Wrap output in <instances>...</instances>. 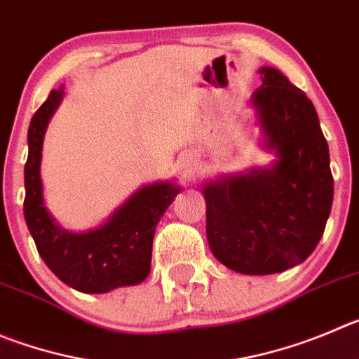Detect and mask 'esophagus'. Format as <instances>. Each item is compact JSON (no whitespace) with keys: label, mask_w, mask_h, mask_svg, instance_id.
<instances>
[{"label":"esophagus","mask_w":359,"mask_h":359,"mask_svg":"<svg viewBox=\"0 0 359 359\" xmlns=\"http://www.w3.org/2000/svg\"><path fill=\"white\" fill-rule=\"evenodd\" d=\"M196 168V157L193 154H184L179 159V170L186 175H191V172H195Z\"/></svg>","instance_id":"esophagus-1"}]
</instances>
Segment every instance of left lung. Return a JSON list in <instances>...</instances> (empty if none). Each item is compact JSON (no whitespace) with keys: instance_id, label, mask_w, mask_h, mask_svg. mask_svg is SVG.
Wrapping results in <instances>:
<instances>
[{"instance_id":"8db88e82","label":"left lung","mask_w":359,"mask_h":359,"mask_svg":"<svg viewBox=\"0 0 359 359\" xmlns=\"http://www.w3.org/2000/svg\"><path fill=\"white\" fill-rule=\"evenodd\" d=\"M250 106L266 166L202 184L207 241L223 266L241 274H274L304 262L323 237L333 203L330 149L306 93L274 67Z\"/></svg>"}]
</instances>
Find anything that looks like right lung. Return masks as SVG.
<instances>
[{"mask_svg": "<svg viewBox=\"0 0 359 359\" xmlns=\"http://www.w3.org/2000/svg\"><path fill=\"white\" fill-rule=\"evenodd\" d=\"M63 95V86L53 90L29 122L25 164L26 225L46 266L65 285L85 294L138 285L150 273L157 223L180 187L173 180L145 184L95 229L85 232L63 229L46 207L40 177L43 136Z\"/></svg>", "mask_w": 359, "mask_h": 359, "instance_id": "1", "label": "right lung"}]
</instances>
